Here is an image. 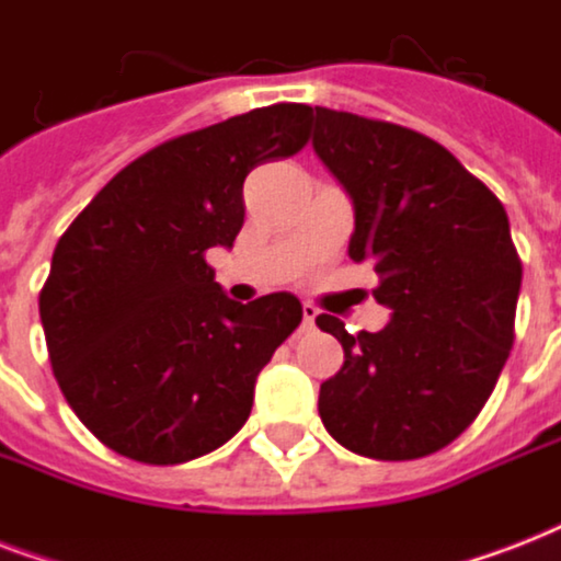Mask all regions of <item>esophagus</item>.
Segmentation results:
<instances>
[{
    "label": "esophagus",
    "instance_id": "esophagus-1",
    "mask_svg": "<svg viewBox=\"0 0 561 561\" xmlns=\"http://www.w3.org/2000/svg\"><path fill=\"white\" fill-rule=\"evenodd\" d=\"M317 314H320V311H317V306H311V302H302V325H306V329H311V325H314Z\"/></svg>",
    "mask_w": 561,
    "mask_h": 561
}]
</instances>
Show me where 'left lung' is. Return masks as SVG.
Here are the masks:
<instances>
[{"label": "left lung", "instance_id": "left-lung-1", "mask_svg": "<svg viewBox=\"0 0 561 561\" xmlns=\"http://www.w3.org/2000/svg\"><path fill=\"white\" fill-rule=\"evenodd\" d=\"M314 151L355 206L350 255L378 273L392 311L381 332L350 334L320 383V419L350 451L419 460L478 419L515 341L522 259L504 203L443 145L410 127L314 107Z\"/></svg>", "mask_w": 561, "mask_h": 561}]
</instances>
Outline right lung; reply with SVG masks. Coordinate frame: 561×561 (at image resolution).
<instances>
[{
    "label": "right lung",
    "mask_w": 561,
    "mask_h": 561,
    "mask_svg": "<svg viewBox=\"0 0 561 561\" xmlns=\"http://www.w3.org/2000/svg\"><path fill=\"white\" fill-rule=\"evenodd\" d=\"M308 104H271L157 145L69 224L39 290L48 360L101 443L148 466L215 451L302 320L294 294L232 302L206 250L232 247L244 180L308 142Z\"/></svg>",
    "instance_id": "right-lung-1"
}]
</instances>
